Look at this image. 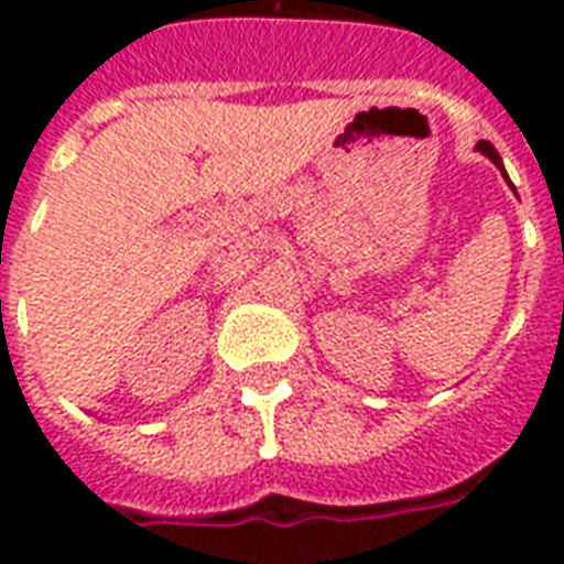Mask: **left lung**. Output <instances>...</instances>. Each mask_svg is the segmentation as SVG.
<instances>
[{"label": "left lung", "instance_id": "obj_1", "mask_svg": "<svg viewBox=\"0 0 564 564\" xmlns=\"http://www.w3.org/2000/svg\"><path fill=\"white\" fill-rule=\"evenodd\" d=\"M477 152H480V154H486V158H489V161L495 163V166H498V170H500V175H503V178H507V184H509V187H512V181H509L507 170H503V161H500L498 149H495V145H491L489 140H480V143H477ZM512 189H516V187H512Z\"/></svg>", "mask_w": 564, "mask_h": 564}]
</instances>
